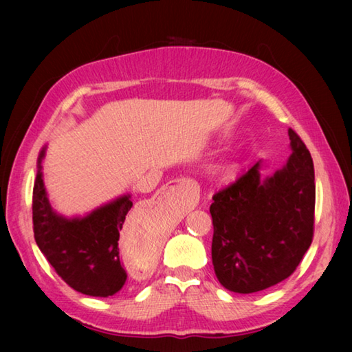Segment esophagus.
Wrapping results in <instances>:
<instances>
[{
	"label": "esophagus",
	"instance_id": "1",
	"mask_svg": "<svg viewBox=\"0 0 352 352\" xmlns=\"http://www.w3.org/2000/svg\"><path fill=\"white\" fill-rule=\"evenodd\" d=\"M170 183H172V184H177V183H178V180H174V182H170Z\"/></svg>",
	"mask_w": 352,
	"mask_h": 352
}]
</instances>
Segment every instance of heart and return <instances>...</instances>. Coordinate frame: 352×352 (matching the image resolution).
I'll return each mask as SVG.
<instances>
[{
    "instance_id": "obj_1",
    "label": "heart",
    "mask_w": 352,
    "mask_h": 352,
    "mask_svg": "<svg viewBox=\"0 0 352 352\" xmlns=\"http://www.w3.org/2000/svg\"><path fill=\"white\" fill-rule=\"evenodd\" d=\"M233 166H234V163L233 162H226L223 166H220V169L219 170H230V169H233Z\"/></svg>"
}]
</instances>
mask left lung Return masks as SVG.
Returning a JSON list of instances; mask_svg holds the SVG:
<instances>
[{"mask_svg":"<svg viewBox=\"0 0 352 352\" xmlns=\"http://www.w3.org/2000/svg\"><path fill=\"white\" fill-rule=\"evenodd\" d=\"M290 157L272 175L259 160L214 195L212 265L219 283L253 294L284 281L312 243L315 174L305 142L289 129Z\"/></svg>","mask_w":352,"mask_h":352,"instance_id":"1","label":"left lung"}]
</instances>
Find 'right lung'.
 <instances>
[{
    "label": "right lung",
    "mask_w": 352,
    "mask_h": 352,
    "mask_svg": "<svg viewBox=\"0 0 352 352\" xmlns=\"http://www.w3.org/2000/svg\"><path fill=\"white\" fill-rule=\"evenodd\" d=\"M47 146L37 158L32 192L35 242L65 283L88 296L107 298L126 284L119 259V233L132 208V195L122 194L83 216H65L54 210L43 180Z\"/></svg>",
    "instance_id": "right-lung-1"
}]
</instances>
